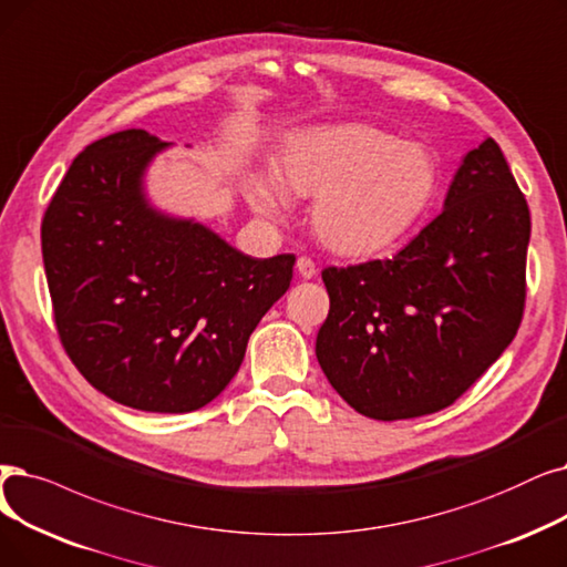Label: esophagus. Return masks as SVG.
Returning <instances> with one entry per match:
<instances>
[{
  "mask_svg": "<svg viewBox=\"0 0 567 567\" xmlns=\"http://www.w3.org/2000/svg\"><path fill=\"white\" fill-rule=\"evenodd\" d=\"M297 268H299L301 278H308V280L317 274V266H315V261L310 257H299L297 259Z\"/></svg>",
  "mask_w": 567,
  "mask_h": 567,
  "instance_id": "34e87169",
  "label": "esophagus"
}]
</instances>
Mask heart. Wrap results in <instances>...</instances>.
<instances>
[{
  "mask_svg": "<svg viewBox=\"0 0 567 567\" xmlns=\"http://www.w3.org/2000/svg\"><path fill=\"white\" fill-rule=\"evenodd\" d=\"M280 183L299 196H319L315 229L327 248L371 257L426 215L440 171L429 147L352 122L291 134L280 153ZM245 192L259 213L282 210V189L270 176H252Z\"/></svg>",
  "mask_w": 567,
  "mask_h": 567,
  "instance_id": "obj_1",
  "label": "heart"
}]
</instances>
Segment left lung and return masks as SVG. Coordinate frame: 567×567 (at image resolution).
Segmentation results:
<instances>
[{
    "mask_svg": "<svg viewBox=\"0 0 567 567\" xmlns=\"http://www.w3.org/2000/svg\"><path fill=\"white\" fill-rule=\"evenodd\" d=\"M528 238L526 196L486 138L396 257L322 270L331 308L315 352L331 386L380 422L452 405L522 324Z\"/></svg>",
    "mask_w": 567,
    "mask_h": 567,
    "instance_id": "8db88e82",
    "label": "left lung"
}]
</instances>
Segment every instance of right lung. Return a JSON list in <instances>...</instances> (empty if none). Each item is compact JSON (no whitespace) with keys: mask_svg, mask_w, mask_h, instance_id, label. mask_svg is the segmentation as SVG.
I'll list each match as a JSON object with an SVG mask.
<instances>
[{"mask_svg":"<svg viewBox=\"0 0 567 567\" xmlns=\"http://www.w3.org/2000/svg\"><path fill=\"white\" fill-rule=\"evenodd\" d=\"M166 145L143 130L90 143L45 208L41 252L58 336L81 375L134 410L192 412L238 373L297 257L252 259L157 213L143 174Z\"/></svg>","mask_w":567,"mask_h":567,"instance_id":"add662e5","label":"right lung"}]
</instances>
